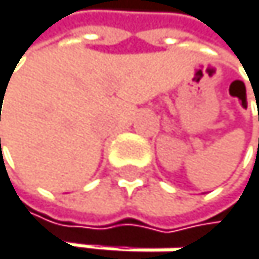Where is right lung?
Instances as JSON below:
<instances>
[{
  "label": "right lung",
  "mask_w": 259,
  "mask_h": 259,
  "mask_svg": "<svg viewBox=\"0 0 259 259\" xmlns=\"http://www.w3.org/2000/svg\"><path fill=\"white\" fill-rule=\"evenodd\" d=\"M0 121H1V119H0ZM0 142H1V138H0Z\"/></svg>",
  "instance_id": "right-lung-1"
}]
</instances>
